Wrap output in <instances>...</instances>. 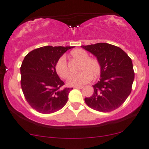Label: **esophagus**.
<instances>
[{"instance_id":"esophagus-1","label":"esophagus","mask_w":149,"mask_h":149,"mask_svg":"<svg viewBox=\"0 0 149 149\" xmlns=\"http://www.w3.org/2000/svg\"><path fill=\"white\" fill-rule=\"evenodd\" d=\"M83 87H84V86H74V88L82 89V88H83Z\"/></svg>"}]
</instances>
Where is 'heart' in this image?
Here are the masks:
<instances>
[{"instance_id": "1", "label": "heart", "mask_w": 149, "mask_h": 149, "mask_svg": "<svg viewBox=\"0 0 149 149\" xmlns=\"http://www.w3.org/2000/svg\"><path fill=\"white\" fill-rule=\"evenodd\" d=\"M73 58L80 61L78 71L77 74L71 76L67 80V84L71 86H80L90 82L93 79L97 78L101 74L102 67L97 59L88 57V54L82 49H75L70 52ZM55 70L57 74L63 79H66L69 75V69L66 58L61 56L56 61Z\"/></svg>"}]
</instances>
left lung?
<instances>
[{
  "label": "left lung",
  "instance_id": "obj_1",
  "mask_svg": "<svg viewBox=\"0 0 149 149\" xmlns=\"http://www.w3.org/2000/svg\"><path fill=\"white\" fill-rule=\"evenodd\" d=\"M100 61L101 78L93 85L94 93L84 99L87 106L102 112L121 106L132 92L134 71L132 59L119 47L106 43L82 45Z\"/></svg>",
  "mask_w": 149,
  "mask_h": 149
}]
</instances>
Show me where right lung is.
Returning <instances> with one entry per match:
<instances>
[{
  "label": "right lung",
  "instance_id": "obj_1",
  "mask_svg": "<svg viewBox=\"0 0 149 149\" xmlns=\"http://www.w3.org/2000/svg\"><path fill=\"white\" fill-rule=\"evenodd\" d=\"M73 47L44 46L33 49L24 58L20 67L21 87L29 104L39 113L50 114L63 108L72 88L61 87L55 65Z\"/></svg>",
  "mask_w": 149,
  "mask_h": 149
}]
</instances>
